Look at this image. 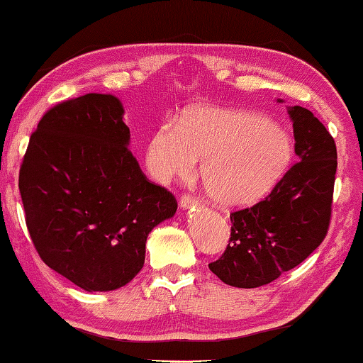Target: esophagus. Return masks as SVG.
<instances>
[{
    "label": "esophagus",
    "instance_id": "obj_1",
    "mask_svg": "<svg viewBox=\"0 0 363 363\" xmlns=\"http://www.w3.org/2000/svg\"><path fill=\"white\" fill-rule=\"evenodd\" d=\"M199 202L197 199L195 197H191V195H184V197H181V202H179V206L182 210H189V208H194V206H197Z\"/></svg>",
    "mask_w": 363,
    "mask_h": 363
}]
</instances>
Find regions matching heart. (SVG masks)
<instances>
[{"instance_id": "heart-1", "label": "heart", "mask_w": 363, "mask_h": 363, "mask_svg": "<svg viewBox=\"0 0 363 363\" xmlns=\"http://www.w3.org/2000/svg\"><path fill=\"white\" fill-rule=\"evenodd\" d=\"M203 160L202 181L224 208L257 203L273 191L292 160L289 135L258 114L220 106H195L181 123L164 121L147 147L155 179H191Z\"/></svg>"}]
</instances>
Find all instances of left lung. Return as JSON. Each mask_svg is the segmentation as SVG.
<instances>
[{"mask_svg":"<svg viewBox=\"0 0 363 363\" xmlns=\"http://www.w3.org/2000/svg\"><path fill=\"white\" fill-rule=\"evenodd\" d=\"M286 108L298 161L267 199L231 215L228 249L220 260L208 264L224 284L252 289L272 283L306 260L328 233L336 143L312 111Z\"/></svg>","mask_w":363,"mask_h":363,"instance_id":"8db88e82","label":"left lung"}]
</instances>
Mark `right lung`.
Instances as JSON below:
<instances>
[{"label": "right lung", "mask_w": 363, "mask_h": 363, "mask_svg": "<svg viewBox=\"0 0 363 363\" xmlns=\"http://www.w3.org/2000/svg\"><path fill=\"white\" fill-rule=\"evenodd\" d=\"M123 103L87 94L51 108L19 172L26 223L42 260L87 292L125 286L145 262L148 234L176 199L143 176L129 150Z\"/></svg>", "instance_id": "1"}]
</instances>
